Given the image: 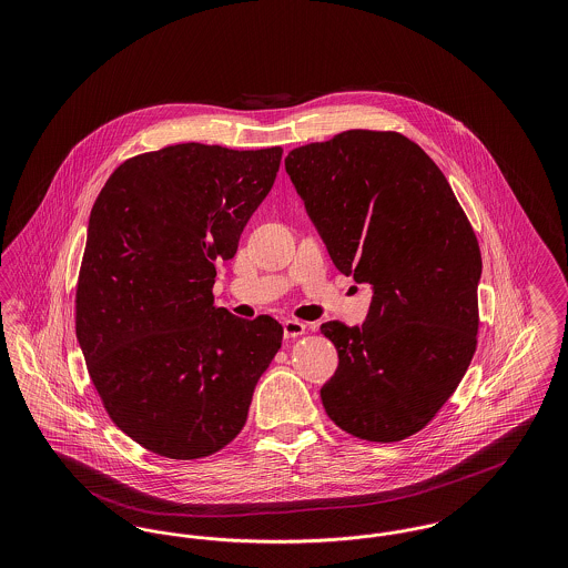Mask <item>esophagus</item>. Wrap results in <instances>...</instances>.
I'll use <instances>...</instances> for the list:
<instances>
[{"mask_svg": "<svg viewBox=\"0 0 568 568\" xmlns=\"http://www.w3.org/2000/svg\"><path fill=\"white\" fill-rule=\"evenodd\" d=\"M302 334H306V324L304 322H297V320L283 322V336L285 338H297Z\"/></svg>", "mask_w": 568, "mask_h": 568, "instance_id": "34e87169", "label": "esophagus"}]
</instances>
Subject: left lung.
Returning <instances> with one entry per match:
<instances>
[{
    "label": "left lung",
    "instance_id": "left-lung-1",
    "mask_svg": "<svg viewBox=\"0 0 568 568\" xmlns=\"http://www.w3.org/2000/svg\"><path fill=\"white\" fill-rule=\"evenodd\" d=\"M285 170L334 266L373 285L366 324H322L338 352L325 413L364 440L419 433L477 349L481 251L468 216L438 165L398 132L311 142Z\"/></svg>",
    "mask_w": 568,
    "mask_h": 568
}]
</instances>
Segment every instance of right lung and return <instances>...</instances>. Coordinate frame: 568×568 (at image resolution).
Returning a JSON list of instances; mask_svg holds the SVG:
<instances>
[{
    "label": "right lung",
    "mask_w": 568,
    "mask_h": 568,
    "mask_svg": "<svg viewBox=\"0 0 568 568\" xmlns=\"http://www.w3.org/2000/svg\"><path fill=\"white\" fill-rule=\"evenodd\" d=\"M281 155L172 144L121 163L91 209L77 336L110 419L163 458L232 443L281 349L276 320L234 317L213 296Z\"/></svg>",
    "instance_id": "right-lung-1"
}]
</instances>
